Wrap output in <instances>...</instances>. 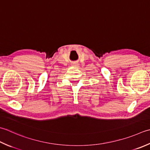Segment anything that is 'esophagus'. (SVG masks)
Segmentation results:
<instances>
[{"instance_id":"obj_1","label":"esophagus","mask_w":150,"mask_h":150,"mask_svg":"<svg viewBox=\"0 0 150 150\" xmlns=\"http://www.w3.org/2000/svg\"><path fill=\"white\" fill-rule=\"evenodd\" d=\"M74 66H75V67H78V66H79V64H74V65H73Z\"/></svg>"}]
</instances>
